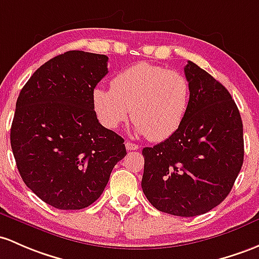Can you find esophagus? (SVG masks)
<instances>
[{
	"instance_id": "1",
	"label": "esophagus",
	"mask_w": 259,
	"mask_h": 259,
	"mask_svg": "<svg viewBox=\"0 0 259 259\" xmlns=\"http://www.w3.org/2000/svg\"><path fill=\"white\" fill-rule=\"evenodd\" d=\"M126 148L127 151H137V149H140V146L136 143H132V142H126Z\"/></svg>"
}]
</instances>
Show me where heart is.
Segmentation results:
<instances>
[{
	"label": "heart",
	"mask_w": 259,
	"mask_h": 259,
	"mask_svg": "<svg viewBox=\"0 0 259 259\" xmlns=\"http://www.w3.org/2000/svg\"><path fill=\"white\" fill-rule=\"evenodd\" d=\"M189 99L190 84L184 75L146 62L118 71L111 89L96 86L93 91V106L102 126L116 130L131 115L136 133L153 142L177 132Z\"/></svg>",
	"instance_id": "heart-1"
}]
</instances>
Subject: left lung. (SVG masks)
Returning <instances> with one entry per match:
<instances>
[{"label": "left lung", "mask_w": 259, "mask_h": 259, "mask_svg": "<svg viewBox=\"0 0 259 259\" xmlns=\"http://www.w3.org/2000/svg\"><path fill=\"white\" fill-rule=\"evenodd\" d=\"M185 77L190 99L177 132L142 151V189L157 210L202 215L229 195L243 164V124L232 96L195 63Z\"/></svg>", "instance_id": "left-lung-1"}]
</instances>
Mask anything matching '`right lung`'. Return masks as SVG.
Returning a JSON list of instances; mask_svg holds the SVG:
<instances>
[{"label": "right lung", "mask_w": 259, "mask_h": 259, "mask_svg": "<svg viewBox=\"0 0 259 259\" xmlns=\"http://www.w3.org/2000/svg\"><path fill=\"white\" fill-rule=\"evenodd\" d=\"M108 58L70 51L48 60L19 93L11 147L24 184L59 210L95 202L126 153L123 138L100 124L93 91Z\"/></svg>", "instance_id": "add662e5"}]
</instances>
